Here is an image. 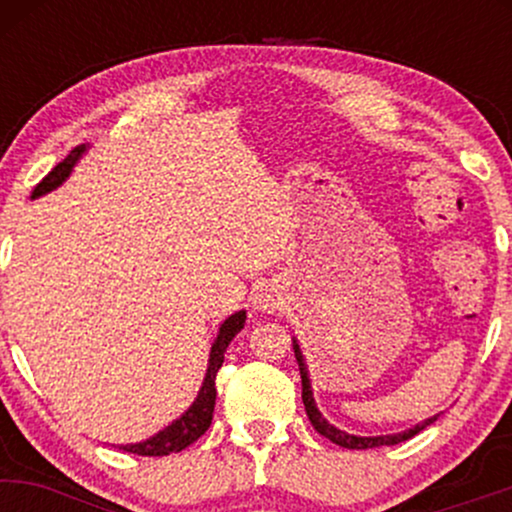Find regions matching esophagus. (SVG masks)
<instances>
[{"label":"esophagus","mask_w":512,"mask_h":512,"mask_svg":"<svg viewBox=\"0 0 512 512\" xmlns=\"http://www.w3.org/2000/svg\"><path fill=\"white\" fill-rule=\"evenodd\" d=\"M252 308L257 313H274V310L281 308V298L272 286H260L255 293H252Z\"/></svg>","instance_id":"1"}]
</instances>
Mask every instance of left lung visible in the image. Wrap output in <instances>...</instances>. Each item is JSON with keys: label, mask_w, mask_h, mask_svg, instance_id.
I'll use <instances>...</instances> for the list:
<instances>
[{"label": "left lung", "mask_w": 512, "mask_h": 512, "mask_svg": "<svg viewBox=\"0 0 512 512\" xmlns=\"http://www.w3.org/2000/svg\"><path fill=\"white\" fill-rule=\"evenodd\" d=\"M293 354H296V361H298V368H301V383H303V404H305V414H308L310 424L315 426V431L320 433V436L330 438L332 443L342 445V448H349V450H368V448H380V445H397V443H404V440L414 438L416 433L424 431L426 426H431L433 421L438 419L440 414L431 416V419L421 421V424L407 428V431L402 433H390V436H354V433H346L342 428L332 426L330 421L325 419V416L320 414V409H317L315 404V397H313V387H310V375H308V366H305V358H303V351L301 346H298L296 339H293Z\"/></svg>", "instance_id": "left-lung-1"}]
</instances>
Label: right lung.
I'll use <instances>...</instances> for the list:
<instances>
[{"instance_id": "obj_1", "label": "right lung", "mask_w": 512, "mask_h": 512, "mask_svg": "<svg viewBox=\"0 0 512 512\" xmlns=\"http://www.w3.org/2000/svg\"><path fill=\"white\" fill-rule=\"evenodd\" d=\"M88 146L81 144L72 149V154L64 158L62 163H57L55 168L45 175L43 180L35 185L33 190V199L43 197L48 192L57 190L64 180L72 175V170L79 158L86 154ZM245 310H238L231 317L221 322L219 332H216L214 344H211L209 351V366H207V375H204V383L199 387L195 402L190 404V409L182 411L178 419L173 424H168L166 428L156 433V436L142 440V443H129V445H120V450L125 452H134V455H144V457H161V455H170V452H180L185 450L187 445H192L199 436H204V431L211 426V416H214V404H216V373H219L221 363H223V354H226L228 344L233 342V337L243 330L245 325Z\"/></svg>"}]
</instances>
